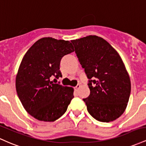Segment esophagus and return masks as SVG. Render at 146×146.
<instances>
[{"label":"esophagus","instance_id":"34e87169","mask_svg":"<svg viewBox=\"0 0 146 146\" xmlns=\"http://www.w3.org/2000/svg\"><path fill=\"white\" fill-rule=\"evenodd\" d=\"M81 85H80V84H78L77 85V86H76V87H75V90H76V91H78V90H79V88H81Z\"/></svg>","mask_w":146,"mask_h":146}]
</instances>
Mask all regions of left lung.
<instances>
[{"label": "left lung", "instance_id": "left-lung-1", "mask_svg": "<svg viewBox=\"0 0 146 146\" xmlns=\"http://www.w3.org/2000/svg\"><path fill=\"white\" fill-rule=\"evenodd\" d=\"M84 68L90 94L83 100L90 114L101 122L116 120L124 112L131 92L130 76L118 52L102 38L72 40Z\"/></svg>", "mask_w": 146, "mask_h": 146}]
</instances>
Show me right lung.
<instances>
[{
	"label": "right lung",
	"mask_w": 146,
	"mask_h": 146,
	"mask_svg": "<svg viewBox=\"0 0 146 146\" xmlns=\"http://www.w3.org/2000/svg\"><path fill=\"white\" fill-rule=\"evenodd\" d=\"M74 51L68 40L45 37L23 58L16 78V92L25 110L38 120L54 121L66 112L74 98L72 88L52 81L61 77L60 60Z\"/></svg>",
	"instance_id": "obj_1"
}]
</instances>
